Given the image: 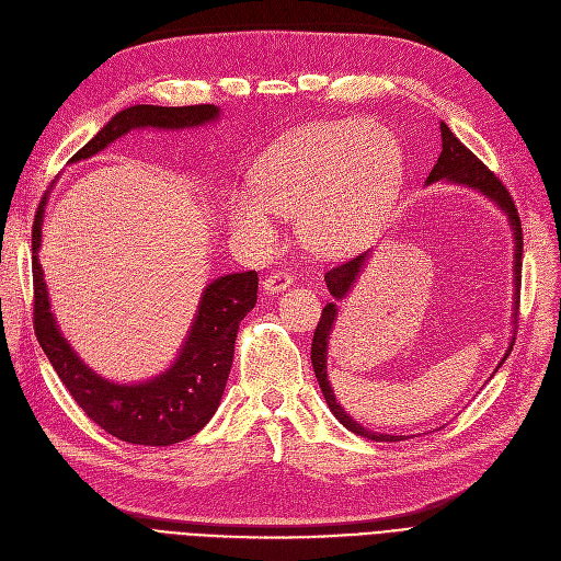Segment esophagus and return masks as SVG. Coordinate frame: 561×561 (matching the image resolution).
I'll list each match as a JSON object with an SVG mask.
<instances>
[{
    "instance_id": "esophagus-1",
    "label": "esophagus",
    "mask_w": 561,
    "mask_h": 561,
    "mask_svg": "<svg viewBox=\"0 0 561 561\" xmlns=\"http://www.w3.org/2000/svg\"><path fill=\"white\" fill-rule=\"evenodd\" d=\"M290 284H294V277H290L288 273L275 271L263 279V290L265 294H282V290H286Z\"/></svg>"
}]
</instances>
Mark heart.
I'll use <instances>...</instances> for the list:
<instances>
[{
  "label": "heart",
  "instance_id": "1",
  "mask_svg": "<svg viewBox=\"0 0 561 561\" xmlns=\"http://www.w3.org/2000/svg\"><path fill=\"white\" fill-rule=\"evenodd\" d=\"M397 141L364 121L309 124L263 156L254 183L231 194L227 220L256 248L277 238L279 215L300 210V236L319 254H346L380 225L401 185Z\"/></svg>",
  "mask_w": 561,
  "mask_h": 561
}]
</instances>
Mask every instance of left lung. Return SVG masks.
<instances>
[{
  "label": "left lung",
  "mask_w": 561,
  "mask_h": 561,
  "mask_svg": "<svg viewBox=\"0 0 561 561\" xmlns=\"http://www.w3.org/2000/svg\"><path fill=\"white\" fill-rule=\"evenodd\" d=\"M440 133H443V153H440V158H437V162L433 164L431 174L426 179V185H431L435 181H449V183H456V185H466L470 190L481 192L483 197H489L491 202H495L500 206V210L506 213L511 231H514V240H516V250H514V286H516V294H514V300H516V311H518L520 271H523V227H520L518 208H516L514 199H511L508 190L502 185V181L468 149L466 144H460V139L445 124H440ZM367 256H369V252H364V254H359V256H355L351 261H344V263L330 267V271L325 273V284H328V290H330V296L334 298V302L325 305V309L321 313V321H319V325H316L313 341H311V364H313L316 378H319L321 392H323L330 410L334 412V417L341 424H344L348 431L362 435V437H369V440H376V443H397V440H403L401 435L374 433V431H367L364 426H359L348 415V412H344V408L336 403V397H334L332 387H330V380H328V341H330L332 325L336 321V300L346 298V294L353 288L357 275L362 273V265H364V261H367ZM514 339H511L508 351L504 353L502 362L497 364V369L502 367L504 359L508 357L511 348H514Z\"/></svg>",
  "instance_id": "obj_1"
}]
</instances>
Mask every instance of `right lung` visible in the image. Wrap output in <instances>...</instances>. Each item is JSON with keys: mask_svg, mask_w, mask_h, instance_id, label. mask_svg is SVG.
<instances>
[{"mask_svg": "<svg viewBox=\"0 0 561 561\" xmlns=\"http://www.w3.org/2000/svg\"><path fill=\"white\" fill-rule=\"evenodd\" d=\"M217 116H220V110L215 105H135L114 114L107 126L84 144L70 162L95 156L107 144L135 128L183 130L210 124ZM43 206L45 197L36 210L32 229L34 330L43 353L50 359L70 397L78 401L89 420L124 443L169 447L199 433L215 415L225 394L238 325L256 305V271L213 279L204 288L190 334L172 367L151 380L118 385L91 371L59 332L50 298H47L43 267L38 263Z\"/></svg>", "mask_w": 561, "mask_h": 561, "instance_id": "obj_1", "label": "right lung"}]
</instances>
